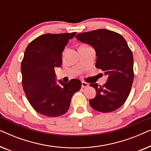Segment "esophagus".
<instances>
[{"label":"esophagus","mask_w":151,"mask_h":151,"mask_svg":"<svg viewBox=\"0 0 151 151\" xmlns=\"http://www.w3.org/2000/svg\"><path fill=\"white\" fill-rule=\"evenodd\" d=\"M87 86H88V84L87 83V82H82V88L87 87Z\"/></svg>","instance_id":"obj_1"}]
</instances>
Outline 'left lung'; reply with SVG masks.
I'll return each instance as SVG.
<instances>
[{
	"instance_id": "obj_1",
	"label": "left lung",
	"mask_w": 151,
	"mask_h": 151,
	"mask_svg": "<svg viewBox=\"0 0 151 151\" xmlns=\"http://www.w3.org/2000/svg\"><path fill=\"white\" fill-rule=\"evenodd\" d=\"M76 38L96 49V67L108 76L103 86L90 84L97 94L89 104L99 112H111L124 104L134 78L133 56L122 36L113 31L100 29L80 33Z\"/></svg>"
}]
</instances>
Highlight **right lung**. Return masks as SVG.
Instances as JSON below:
<instances>
[{
	"label": "right lung",
	"mask_w": 151,
	"mask_h": 151,
	"mask_svg": "<svg viewBox=\"0 0 151 151\" xmlns=\"http://www.w3.org/2000/svg\"><path fill=\"white\" fill-rule=\"evenodd\" d=\"M76 32L46 34L27 47L21 63L22 84L27 98L36 111L47 117L67 113L74 93L82 82L72 79L68 83L55 82L54 68L62 64V53Z\"/></svg>",
	"instance_id": "1"
}]
</instances>
